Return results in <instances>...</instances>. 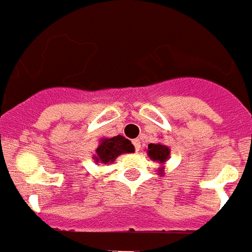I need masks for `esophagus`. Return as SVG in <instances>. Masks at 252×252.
Returning <instances> with one entry per match:
<instances>
[{"instance_id": "34e87169", "label": "esophagus", "mask_w": 252, "mask_h": 252, "mask_svg": "<svg viewBox=\"0 0 252 252\" xmlns=\"http://www.w3.org/2000/svg\"><path fill=\"white\" fill-rule=\"evenodd\" d=\"M132 144L135 147L136 152H139V151H140V140H139V139H135V140H132Z\"/></svg>"}]
</instances>
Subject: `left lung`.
Listing matches in <instances>:
<instances>
[{"label":"left lung","mask_w":252,"mask_h":252,"mask_svg":"<svg viewBox=\"0 0 252 252\" xmlns=\"http://www.w3.org/2000/svg\"><path fill=\"white\" fill-rule=\"evenodd\" d=\"M169 154L170 151L166 146H162V144H154L151 143L148 146V156L154 161H160V162H165L168 160Z\"/></svg>","instance_id":"8db88e82"}]
</instances>
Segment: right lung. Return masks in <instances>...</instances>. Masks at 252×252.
I'll list each match as a JSON object with an SVG mask.
<instances>
[{"mask_svg": "<svg viewBox=\"0 0 252 252\" xmlns=\"http://www.w3.org/2000/svg\"><path fill=\"white\" fill-rule=\"evenodd\" d=\"M131 152H134V146L131 142L122 135H117L110 139H102L94 158L96 162L108 164V162H113L117 156H120L121 154H131Z\"/></svg>", "mask_w": 252, "mask_h": 252, "instance_id": "1", "label": "right lung"}]
</instances>
